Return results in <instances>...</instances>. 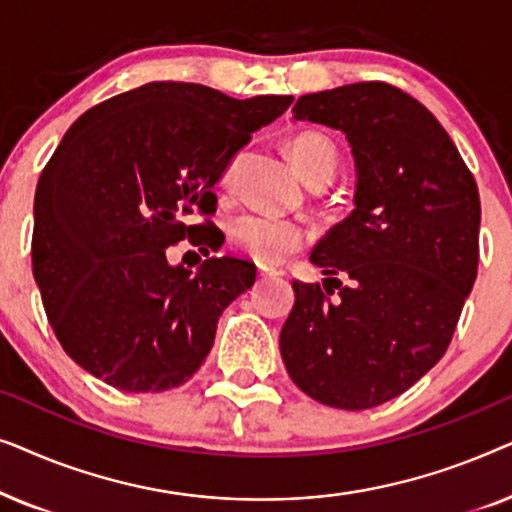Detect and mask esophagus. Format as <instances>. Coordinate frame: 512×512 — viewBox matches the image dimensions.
Instances as JSON below:
<instances>
[{"label":"esophagus","instance_id":"34e87169","mask_svg":"<svg viewBox=\"0 0 512 512\" xmlns=\"http://www.w3.org/2000/svg\"><path fill=\"white\" fill-rule=\"evenodd\" d=\"M279 272L272 270V268H263V265H258V277L261 279H268V277H277Z\"/></svg>","mask_w":512,"mask_h":512}]
</instances>
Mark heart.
I'll return each mask as SVG.
<instances>
[{"mask_svg": "<svg viewBox=\"0 0 512 512\" xmlns=\"http://www.w3.org/2000/svg\"><path fill=\"white\" fill-rule=\"evenodd\" d=\"M289 156L307 184L331 181L338 165V149L333 139L319 130H300L286 144ZM230 170L221 174V186H228ZM228 242L237 251L258 263H282L298 254L310 242L303 223L291 219H275L263 214H240L228 223Z\"/></svg>", "mask_w": 512, "mask_h": 512, "instance_id": "heart-1", "label": "heart"}]
</instances>
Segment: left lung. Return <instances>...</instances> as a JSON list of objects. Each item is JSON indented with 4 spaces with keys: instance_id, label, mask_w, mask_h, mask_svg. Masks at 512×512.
<instances>
[{
    "instance_id": "8db88e82",
    "label": "left lung",
    "mask_w": 512,
    "mask_h": 512,
    "mask_svg": "<svg viewBox=\"0 0 512 512\" xmlns=\"http://www.w3.org/2000/svg\"><path fill=\"white\" fill-rule=\"evenodd\" d=\"M293 118L345 132L359 181L354 212L310 256L324 286L293 282L279 349L314 401L375 408L450 347L478 277V184L436 116L391 83L303 95Z\"/></svg>"
}]
</instances>
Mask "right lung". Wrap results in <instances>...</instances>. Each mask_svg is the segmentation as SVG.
I'll use <instances>...</instances> for the list:
<instances>
[{"instance_id": "1", "label": "right lung", "mask_w": 512, "mask_h": 512, "mask_svg": "<svg viewBox=\"0 0 512 512\" xmlns=\"http://www.w3.org/2000/svg\"><path fill=\"white\" fill-rule=\"evenodd\" d=\"M291 95L235 100L184 81H151L76 118L34 195L32 272L55 338L121 391H165L198 373L216 321L256 268L209 258L167 263L181 240L214 249L212 188L251 132Z\"/></svg>"}]
</instances>
